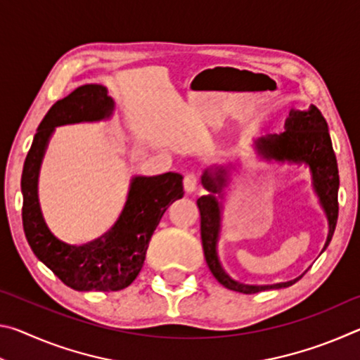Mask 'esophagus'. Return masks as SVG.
<instances>
[{
    "label": "esophagus",
    "mask_w": 360,
    "mask_h": 360,
    "mask_svg": "<svg viewBox=\"0 0 360 360\" xmlns=\"http://www.w3.org/2000/svg\"><path fill=\"white\" fill-rule=\"evenodd\" d=\"M198 187V176L195 173H186L184 174V191L187 193H193Z\"/></svg>",
    "instance_id": "esophagus-1"
}]
</instances>
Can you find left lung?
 Returning <instances> with one entry per match:
<instances>
[{
  "label": "left lung",
  "instance_id": "1",
  "mask_svg": "<svg viewBox=\"0 0 360 360\" xmlns=\"http://www.w3.org/2000/svg\"><path fill=\"white\" fill-rule=\"evenodd\" d=\"M259 154L266 160L307 163L311 169L313 187L318 193L319 202L326 211L328 235L324 249L330 243L335 225L338 219V167L335 152L332 148L330 135L324 115L316 106L308 111H295L292 109L288 120H285V131L279 135H266L255 141ZM227 169L216 168L214 172L205 169L202 176V184L208 191L197 200L200 216H202V245L206 264L214 278L224 288L241 292V294H257L268 289L289 288L298 279L288 283H279L271 285H251L236 281L230 276L224 265L221 255V238L225 224V198L224 187L227 186ZM322 249V251H324Z\"/></svg>",
  "mask_w": 360,
  "mask_h": 360
}]
</instances>
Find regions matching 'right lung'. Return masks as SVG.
<instances>
[{"instance_id":"right-lung-1","label":"right lung","mask_w":360,"mask_h":360,"mask_svg":"<svg viewBox=\"0 0 360 360\" xmlns=\"http://www.w3.org/2000/svg\"><path fill=\"white\" fill-rule=\"evenodd\" d=\"M114 100L106 87L85 84L58 100L38 127L23 163L22 221L32 251L68 288L81 292H114L130 285L141 271L150 236L168 205L182 198V176H135L115 224L85 245H70L49 230L38 198V178L49 138L56 127L108 119Z\"/></svg>"}]
</instances>
